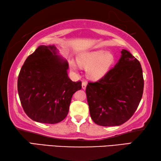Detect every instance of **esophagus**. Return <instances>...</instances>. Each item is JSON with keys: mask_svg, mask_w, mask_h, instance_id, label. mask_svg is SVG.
I'll list each match as a JSON object with an SVG mask.
<instances>
[{"mask_svg": "<svg viewBox=\"0 0 161 161\" xmlns=\"http://www.w3.org/2000/svg\"><path fill=\"white\" fill-rule=\"evenodd\" d=\"M86 86H87V82H86V80H83V82H82V88L83 89H86Z\"/></svg>", "mask_w": 161, "mask_h": 161, "instance_id": "esophagus-1", "label": "esophagus"}]
</instances>
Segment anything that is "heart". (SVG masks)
<instances>
[{"mask_svg": "<svg viewBox=\"0 0 161 161\" xmlns=\"http://www.w3.org/2000/svg\"><path fill=\"white\" fill-rule=\"evenodd\" d=\"M113 61L114 58L112 53L103 50L84 53L78 58L79 64L87 68V74L93 79L102 78L108 72ZM69 66L71 70L76 72L77 66L74 61L70 60Z\"/></svg>", "mask_w": 161, "mask_h": 161, "instance_id": "b5f03b06", "label": "heart"}]
</instances>
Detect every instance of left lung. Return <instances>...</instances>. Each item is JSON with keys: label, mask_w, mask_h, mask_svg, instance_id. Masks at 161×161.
Instances as JSON below:
<instances>
[{"label": "left lung", "mask_w": 161, "mask_h": 161, "mask_svg": "<svg viewBox=\"0 0 161 161\" xmlns=\"http://www.w3.org/2000/svg\"><path fill=\"white\" fill-rule=\"evenodd\" d=\"M121 54L114 67L86 86L90 115L97 125L123 124L132 117L142 98L144 80L141 63L126 50Z\"/></svg>", "instance_id": "obj_1"}]
</instances>
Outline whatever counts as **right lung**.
Listing matches in <instances>:
<instances>
[{
    "label": "right lung",
    "mask_w": 161,
    "mask_h": 161,
    "mask_svg": "<svg viewBox=\"0 0 161 161\" xmlns=\"http://www.w3.org/2000/svg\"><path fill=\"white\" fill-rule=\"evenodd\" d=\"M55 46H41L26 58L18 78V92L26 115L38 123L55 124L67 116L71 98L82 88L68 78V63Z\"/></svg>",
    "instance_id": "add662e5"
}]
</instances>
